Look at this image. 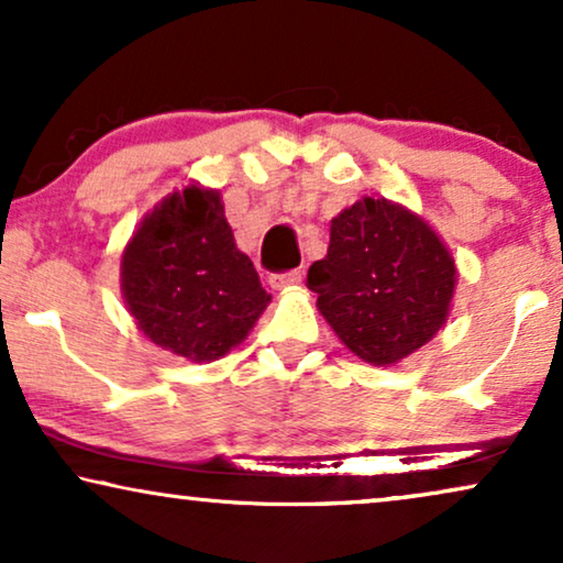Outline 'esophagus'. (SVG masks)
Returning <instances> with one entry per match:
<instances>
[{"instance_id": "34e87169", "label": "esophagus", "mask_w": 563, "mask_h": 563, "mask_svg": "<svg viewBox=\"0 0 563 563\" xmlns=\"http://www.w3.org/2000/svg\"><path fill=\"white\" fill-rule=\"evenodd\" d=\"M268 284L276 291H289L302 284V272H284V274H272L268 276Z\"/></svg>"}]
</instances>
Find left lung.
<instances>
[{
    "instance_id": "1",
    "label": "left lung",
    "mask_w": 563,
    "mask_h": 563,
    "mask_svg": "<svg viewBox=\"0 0 563 563\" xmlns=\"http://www.w3.org/2000/svg\"><path fill=\"white\" fill-rule=\"evenodd\" d=\"M456 282V261L430 222L384 197L358 199L330 220L325 258L307 272L322 318L372 366H395L433 341Z\"/></svg>"
}]
</instances>
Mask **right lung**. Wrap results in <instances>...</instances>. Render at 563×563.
<instances>
[{"instance_id": "add662e5", "label": "right lung", "mask_w": 563, "mask_h": 563, "mask_svg": "<svg viewBox=\"0 0 563 563\" xmlns=\"http://www.w3.org/2000/svg\"><path fill=\"white\" fill-rule=\"evenodd\" d=\"M120 289L137 330L195 364L238 349L272 302L220 191L202 184L172 191L141 220L122 251Z\"/></svg>"}]
</instances>
